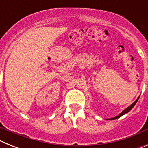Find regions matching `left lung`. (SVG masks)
Instances as JSON below:
<instances>
[{"mask_svg":"<svg viewBox=\"0 0 148 148\" xmlns=\"http://www.w3.org/2000/svg\"><path fill=\"white\" fill-rule=\"evenodd\" d=\"M138 99H139V97H138V99H137L135 101H134V102L133 103V104H130V105L129 106V107H127V108L126 109H125V110H123L122 112H121V113H119V116H116V117H113V118L108 119V120H114V119H116L120 118V117H121V116H124V115H125V114H126V113H127L128 112H129V111H130V110H132V108H133V107H134V106H135V104H136V102H137V101H138Z\"/></svg>","mask_w":148,"mask_h":148,"instance_id":"left-lung-1","label":"left lung"}]
</instances>
